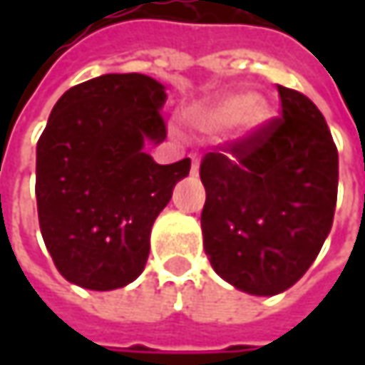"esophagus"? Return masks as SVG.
Here are the masks:
<instances>
[{"label":"esophagus","mask_w":365,"mask_h":365,"mask_svg":"<svg viewBox=\"0 0 365 365\" xmlns=\"http://www.w3.org/2000/svg\"><path fill=\"white\" fill-rule=\"evenodd\" d=\"M190 160H192V166H190V173H192V175H197V173H199V158H197L195 154H190Z\"/></svg>","instance_id":"34e87169"}]
</instances>
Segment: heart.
<instances>
[{
	"label": "heart",
	"mask_w": 365,
	"mask_h": 365,
	"mask_svg": "<svg viewBox=\"0 0 365 365\" xmlns=\"http://www.w3.org/2000/svg\"><path fill=\"white\" fill-rule=\"evenodd\" d=\"M270 115H272V109L264 99H256L250 93H232L215 106L195 111L189 120L197 130L217 132L237 121L244 123L247 130H254V128L264 125L270 120Z\"/></svg>",
	"instance_id": "obj_1"
}]
</instances>
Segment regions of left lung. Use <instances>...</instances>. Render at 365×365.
Listing matches in <instances>:
<instances>
[{
    "instance_id": "obj_1",
    "label": "left lung",
    "mask_w": 365,
    "mask_h": 365,
    "mask_svg": "<svg viewBox=\"0 0 365 365\" xmlns=\"http://www.w3.org/2000/svg\"><path fill=\"white\" fill-rule=\"evenodd\" d=\"M280 118L201 160L203 247L235 288L272 297L315 262L333 225L339 158L323 113L278 85Z\"/></svg>"
}]
</instances>
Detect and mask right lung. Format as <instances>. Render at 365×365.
Here are the masks:
<instances>
[{
    "instance_id": "obj_1",
    "label": "right lung",
    "mask_w": 365,
    "mask_h": 365,
    "mask_svg": "<svg viewBox=\"0 0 365 365\" xmlns=\"http://www.w3.org/2000/svg\"><path fill=\"white\" fill-rule=\"evenodd\" d=\"M164 85L140 73L101 75L52 107L36 146V203L46 250L73 284L113 290L146 266L154 219L190 158L158 164Z\"/></svg>"
}]
</instances>
